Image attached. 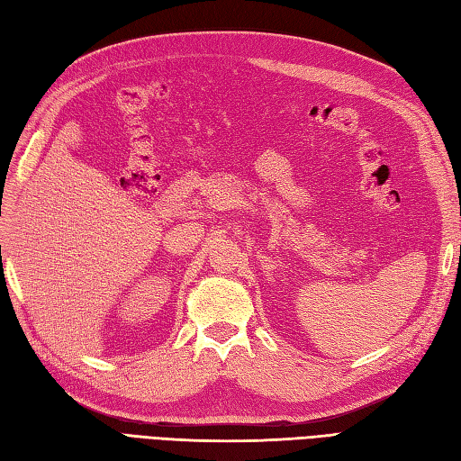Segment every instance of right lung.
<instances>
[{"label":"right lung","instance_id":"add662e5","mask_svg":"<svg viewBox=\"0 0 461 461\" xmlns=\"http://www.w3.org/2000/svg\"><path fill=\"white\" fill-rule=\"evenodd\" d=\"M0 249H2V246H0ZM0 256H2V250H0Z\"/></svg>","mask_w":461,"mask_h":461}]
</instances>
